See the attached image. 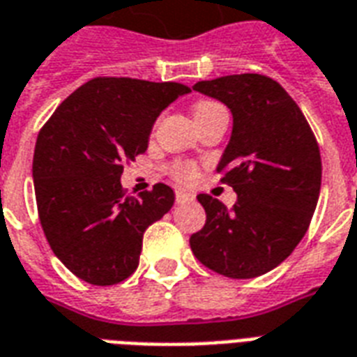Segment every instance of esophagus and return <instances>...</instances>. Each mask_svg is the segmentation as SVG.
<instances>
[{
  "label": "esophagus",
  "instance_id": "esophagus-1",
  "mask_svg": "<svg viewBox=\"0 0 357 357\" xmlns=\"http://www.w3.org/2000/svg\"><path fill=\"white\" fill-rule=\"evenodd\" d=\"M195 200V195L192 192H187V191H176V202H192Z\"/></svg>",
  "mask_w": 357,
  "mask_h": 357
}]
</instances>
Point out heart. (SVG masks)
<instances>
[{"instance_id": "heart-1", "label": "heart", "mask_w": 357, "mask_h": 357, "mask_svg": "<svg viewBox=\"0 0 357 357\" xmlns=\"http://www.w3.org/2000/svg\"><path fill=\"white\" fill-rule=\"evenodd\" d=\"M213 105L219 104L210 102V100H202V102H199V104L195 105V117L200 115V113L208 112V109H212ZM168 172H170L172 178L176 179V181H179V183H189V181H192V179L197 178V168L192 165H189V162H174V165H170Z\"/></svg>"}]
</instances>
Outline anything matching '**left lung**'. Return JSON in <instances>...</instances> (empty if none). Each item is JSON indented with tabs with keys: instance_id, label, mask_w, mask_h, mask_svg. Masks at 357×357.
<instances>
[{
	"instance_id": "8db88e82",
	"label": "left lung",
	"mask_w": 357,
	"mask_h": 357,
	"mask_svg": "<svg viewBox=\"0 0 357 357\" xmlns=\"http://www.w3.org/2000/svg\"><path fill=\"white\" fill-rule=\"evenodd\" d=\"M195 91L232 112L218 172L238 195L232 208L197 199L206 223L189 240L195 257L227 278H255L291 255L316 210L321 157L312 128L284 86L261 73L199 81Z\"/></svg>"
}]
</instances>
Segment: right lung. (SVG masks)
<instances>
[{
    "instance_id": "obj_1",
    "label": "right lung",
    "mask_w": 357,
    "mask_h": 357,
    "mask_svg": "<svg viewBox=\"0 0 357 357\" xmlns=\"http://www.w3.org/2000/svg\"><path fill=\"white\" fill-rule=\"evenodd\" d=\"M181 83L96 77L71 92L39 130L33 187L45 238L58 259L92 286H113L138 266L147 227L174 204L165 183L128 197L125 165L145 153Z\"/></svg>"
}]
</instances>
